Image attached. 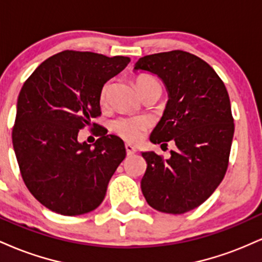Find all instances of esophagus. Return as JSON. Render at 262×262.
<instances>
[{"label":"esophagus","mask_w":262,"mask_h":262,"mask_svg":"<svg viewBox=\"0 0 262 262\" xmlns=\"http://www.w3.org/2000/svg\"><path fill=\"white\" fill-rule=\"evenodd\" d=\"M125 151H127V155H133L137 150H135V148L133 145H130V144H125Z\"/></svg>","instance_id":"34e87169"}]
</instances>
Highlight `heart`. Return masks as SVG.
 I'll return each mask as SVG.
<instances>
[{"instance_id":"heart-1","label":"heart","mask_w":262,"mask_h":262,"mask_svg":"<svg viewBox=\"0 0 262 262\" xmlns=\"http://www.w3.org/2000/svg\"><path fill=\"white\" fill-rule=\"evenodd\" d=\"M135 83H137L138 90L144 95L150 87L160 85L154 77L149 76V75H139L135 79ZM111 90V82H106L102 87L100 93V100L102 103H106L110 96ZM149 123L145 118H139V117H121V118L116 119L113 122V130L116 132L119 137L123 138L124 140L130 141V143H138L141 138H143L144 132L148 128Z\"/></svg>"}]
</instances>
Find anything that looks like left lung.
Returning <instances> with one entry per match:
<instances>
[{"instance_id":"1","label":"left lung","mask_w":262,"mask_h":262,"mask_svg":"<svg viewBox=\"0 0 262 262\" xmlns=\"http://www.w3.org/2000/svg\"><path fill=\"white\" fill-rule=\"evenodd\" d=\"M134 70L158 75L169 92L150 141L177 146L166 160L141 152L148 164L141 192L159 212L182 214L209 198L227 172L234 135L229 95L212 66L182 50L144 56Z\"/></svg>"}]
</instances>
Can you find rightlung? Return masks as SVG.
Segmentation results:
<instances>
[{"mask_svg": "<svg viewBox=\"0 0 262 262\" xmlns=\"http://www.w3.org/2000/svg\"><path fill=\"white\" fill-rule=\"evenodd\" d=\"M129 61L127 56L64 50L41 62L20 90L13 149L27 188L48 209L85 214L106 196L125 158L124 143L100 129L91 148L77 135L101 116L102 87Z\"/></svg>", "mask_w": 262, "mask_h": 262, "instance_id": "right-lung-1", "label": "right lung"}]
</instances>
